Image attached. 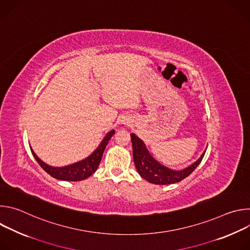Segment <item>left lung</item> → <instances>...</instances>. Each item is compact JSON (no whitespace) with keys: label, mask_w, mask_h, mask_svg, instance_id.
<instances>
[{"label":"left lung","mask_w":250,"mask_h":250,"mask_svg":"<svg viewBox=\"0 0 250 250\" xmlns=\"http://www.w3.org/2000/svg\"><path fill=\"white\" fill-rule=\"evenodd\" d=\"M130 137L135 168L144 179L152 184L168 185L182 181L198 167L205 155L204 152L201 157L189 167L180 171H175L163 166L157 160H155L148 152L144 141L138 138L134 133H131Z\"/></svg>","instance_id":"8db88e82"}]
</instances>
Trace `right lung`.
Returning <instances> with one entry per match:
<instances>
[{"instance_id":"add662e5","label":"right lung","mask_w":250,"mask_h":250,"mask_svg":"<svg viewBox=\"0 0 250 250\" xmlns=\"http://www.w3.org/2000/svg\"><path fill=\"white\" fill-rule=\"evenodd\" d=\"M114 134H115V130H111L108 134H106L103 139V141L101 142L99 147L86 159L74 164L64 166V167L49 166L35 155L32 149H31V152L35 160H37L38 163L41 165V167L45 172H47L50 176L55 178V179L63 180V181H81V180L87 179L88 177H90L93 173L96 172L97 168L100 165L104 150L106 145H108L109 140Z\"/></svg>"}]
</instances>
